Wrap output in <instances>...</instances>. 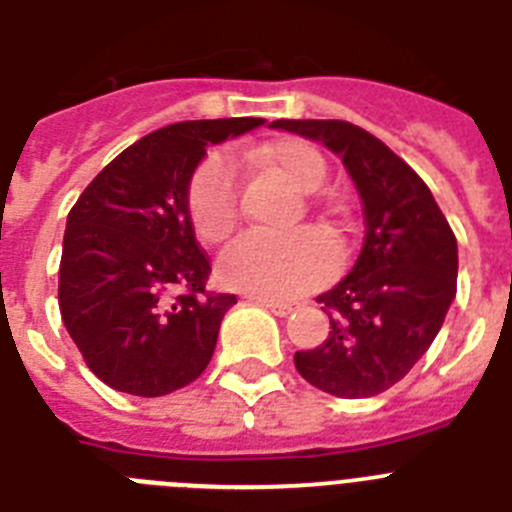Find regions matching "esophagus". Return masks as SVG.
Instances as JSON below:
<instances>
[{
    "label": "esophagus",
    "mask_w": 512,
    "mask_h": 512,
    "mask_svg": "<svg viewBox=\"0 0 512 512\" xmlns=\"http://www.w3.org/2000/svg\"><path fill=\"white\" fill-rule=\"evenodd\" d=\"M253 305H261L266 307L269 312H274V315H279V318H284V315H289V312L295 310V305L292 302H274V300H264V297H251Z\"/></svg>",
    "instance_id": "34e87169"
}]
</instances>
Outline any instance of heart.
Here are the masks:
<instances>
[{
    "label": "heart",
    "instance_id": "1",
    "mask_svg": "<svg viewBox=\"0 0 512 512\" xmlns=\"http://www.w3.org/2000/svg\"><path fill=\"white\" fill-rule=\"evenodd\" d=\"M253 158L282 171L300 192H315L328 166L320 151L302 140H279L253 151ZM189 220L205 243L223 241L238 223V179L225 153H210L189 182ZM336 248L318 230L271 235L248 230L217 259V277L225 287L264 300H295L333 277Z\"/></svg>",
    "mask_w": 512,
    "mask_h": 512
}]
</instances>
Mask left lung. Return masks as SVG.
<instances>
[{
	"label": "left lung",
	"mask_w": 512,
	"mask_h": 512,
	"mask_svg": "<svg viewBox=\"0 0 512 512\" xmlns=\"http://www.w3.org/2000/svg\"><path fill=\"white\" fill-rule=\"evenodd\" d=\"M338 153L364 205V248L348 277L318 297L330 333L297 351V372L328 395L390 390L428 351L456 297V235L431 189L382 140L346 120H274Z\"/></svg>",
	"instance_id": "8db88e82"
}]
</instances>
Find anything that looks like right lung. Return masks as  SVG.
Returning <instances> with one entry per match:
<instances>
[{
	"instance_id": "obj_1",
	"label": "right lung",
	"mask_w": 512,
	"mask_h": 512,
	"mask_svg": "<svg viewBox=\"0 0 512 512\" xmlns=\"http://www.w3.org/2000/svg\"><path fill=\"white\" fill-rule=\"evenodd\" d=\"M261 117L187 120L135 140L71 207L58 307L87 366L112 390L161 397L205 372L235 295L210 292L189 220V182L210 143Z\"/></svg>"
}]
</instances>
